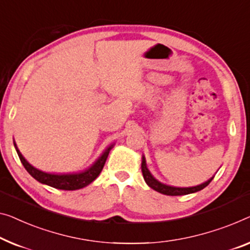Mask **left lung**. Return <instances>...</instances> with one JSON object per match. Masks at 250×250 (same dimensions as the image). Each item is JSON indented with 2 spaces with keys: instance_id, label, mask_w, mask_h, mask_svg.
<instances>
[{
  "instance_id": "left-lung-1",
  "label": "left lung",
  "mask_w": 250,
  "mask_h": 250,
  "mask_svg": "<svg viewBox=\"0 0 250 250\" xmlns=\"http://www.w3.org/2000/svg\"><path fill=\"white\" fill-rule=\"evenodd\" d=\"M141 170H143L144 178H145V181H146V183L148 184V186H150L152 189H155V191L162 193V194L172 195V196H174V195H186V194H189V193H194V192H197V191H201V189H203L204 188H206V186L210 184L212 178H213V177H212L208 181H207L206 183L200 184L197 186H193V188H174V186H169V185L161 183V182H158L154 176H152L150 172H149L148 168H147L146 159H145V157H143V163H141Z\"/></svg>"
}]
</instances>
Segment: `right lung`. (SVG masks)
Wrapping results in <instances>:
<instances>
[{"mask_svg":"<svg viewBox=\"0 0 250 250\" xmlns=\"http://www.w3.org/2000/svg\"><path fill=\"white\" fill-rule=\"evenodd\" d=\"M14 146H16L17 152L19 155V158L22 163V165L24 166V168L27 169V172L31 175V176L37 180L40 183L47 184L51 186V188H58V189H65V191H74V189H80L83 188L88 184H91L93 181L95 180L96 177L99 176L100 173L102 172L104 164L107 158V155L111 149H112L113 145L107 147L105 151L103 152L98 161H96L93 165L89 167L88 169H85L84 172L81 173H73V174H50V173H44L42 170L37 169L32 165L25 161L23 156L21 155V152L18 150L17 145L14 143Z\"/></svg>","mask_w":250,"mask_h":250,"instance_id":"add662e5","label":"right lung"}]
</instances>
